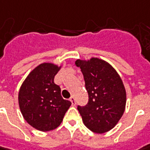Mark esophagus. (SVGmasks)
I'll return each mask as SVG.
<instances>
[{"mask_svg": "<svg viewBox=\"0 0 150 150\" xmlns=\"http://www.w3.org/2000/svg\"><path fill=\"white\" fill-rule=\"evenodd\" d=\"M70 102H71V105H72V106H75V105H76V102H75V99L74 98V97H71L70 99Z\"/></svg>", "mask_w": 150, "mask_h": 150, "instance_id": "1", "label": "esophagus"}]
</instances>
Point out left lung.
Returning a JSON list of instances; mask_svg holds the SVG:
<instances>
[{
  "instance_id": "left-lung-1",
  "label": "left lung",
  "mask_w": 150,
  "mask_h": 150,
  "mask_svg": "<svg viewBox=\"0 0 150 150\" xmlns=\"http://www.w3.org/2000/svg\"><path fill=\"white\" fill-rule=\"evenodd\" d=\"M84 75L89 101L77 109L85 125L91 131L103 134L110 131L123 115L126 105V91L120 76L108 62L92 57L77 59Z\"/></svg>"
}]
</instances>
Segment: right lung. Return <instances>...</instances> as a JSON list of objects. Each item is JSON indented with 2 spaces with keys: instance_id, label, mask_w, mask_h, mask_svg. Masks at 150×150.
I'll return each instance as SVG.
<instances>
[{
  "instance_id": "1",
  "label": "right lung",
  "mask_w": 150,
  "mask_h": 150,
  "mask_svg": "<svg viewBox=\"0 0 150 150\" xmlns=\"http://www.w3.org/2000/svg\"><path fill=\"white\" fill-rule=\"evenodd\" d=\"M61 66L42 63L25 78L20 88L19 106L25 121L40 131H50L61 124L71 102L65 100L54 78Z\"/></svg>"
}]
</instances>
